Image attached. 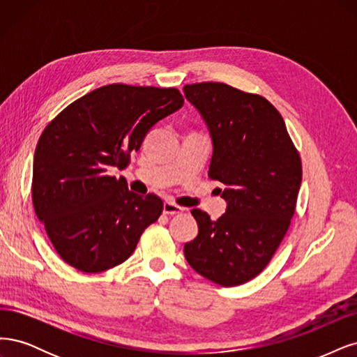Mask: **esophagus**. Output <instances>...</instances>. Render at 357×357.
I'll use <instances>...</instances> for the list:
<instances>
[{
  "instance_id": "obj_1",
  "label": "esophagus",
  "mask_w": 357,
  "mask_h": 357,
  "mask_svg": "<svg viewBox=\"0 0 357 357\" xmlns=\"http://www.w3.org/2000/svg\"><path fill=\"white\" fill-rule=\"evenodd\" d=\"M182 212H183V208H181V206H178L175 203L166 202L163 204V213H166V215H178V213H182Z\"/></svg>"
}]
</instances>
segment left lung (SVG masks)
I'll list each match as a JSON object with an SVG mask.
<instances>
[{
  "label": "left lung",
  "instance_id": "1",
  "mask_svg": "<svg viewBox=\"0 0 357 357\" xmlns=\"http://www.w3.org/2000/svg\"><path fill=\"white\" fill-rule=\"evenodd\" d=\"M212 139L209 178L222 183L225 213H191L199 234L183 246L190 266L221 286L266 268L295 213L303 167L279 111L262 96L224 83L183 86Z\"/></svg>",
  "mask_w": 357,
  "mask_h": 357
}]
</instances>
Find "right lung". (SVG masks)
Here are the masks:
<instances>
[{
	"label": "right lung",
	"mask_w": 357,
	"mask_h": 357,
	"mask_svg": "<svg viewBox=\"0 0 357 357\" xmlns=\"http://www.w3.org/2000/svg\"><path fill=\"white\" fill-rule=\"evenodd\" d=\"M183 105L178 89L109 84L66 107L40 136L32 169V202L61 258L83 273L119 266L163 202L129 191L111 176L160 120Z\"/></svg>",
	"instance_id": "obj_1"
}]
</instances>
